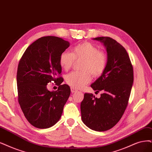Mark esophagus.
Here are the masks:
<instances>
[{"instance_id": "esophagus-1", "label": "esophagus", "mask_w": 152, "mask_h": 152, "mask_svg": "<svg viewBox=\"0 0 152 152\" xmlns=\"http://www.w3.org/2000/svg\"><path fill=\"white\" fill-rule=\"evenodd\" d=\"M71 92L72 93H75V92H77V90L76 89H74V88H71Z\"/></svg>"}]
</instances>
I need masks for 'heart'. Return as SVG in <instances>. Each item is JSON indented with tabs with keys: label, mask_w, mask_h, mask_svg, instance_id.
I'll list each match as a JSON object with an SVG mask.
<instances>
[{
	"label": "heart",
	"mask_w": 152,
	"mask_h": 152,
	"mask_svg": "<svg viewBox=\"0 0 152 152\" xmlns=\"http://www.w3.org/2000/svg\"><path fill=\"white\" fill-rule=\"evenodd\" d=\"M75 60H83L80 64L82 70L69 73L66 76V81L72 88L81 89L91 81V74L94 77L103 75L107 67L108 56L94 44L85 42L73 48L72 53H62L59 64L65 71H68L75 64Z\"/></svg>",
	"instance_id": "b5f03b06"
}]
</instances>
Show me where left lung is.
<instances>
[{"label":"left lung","mask_w":152,"mask_h":152,"mask_svg":"<svg viewBox=\"0 0 152 152\" xmlns=\"http://www.w3.org/2000/svg\"><path fill=\"white\" fill-rule=\"evenodd\" d=\"M106 48L108 60L103 75L91 84L97 98L85 93L81 103L82 121L91 130L104 132L120 121L126 108L133 83V68L126 49L110 37H99Z\"/></svg>","instance_id":"8db88e82"}]
</instances>
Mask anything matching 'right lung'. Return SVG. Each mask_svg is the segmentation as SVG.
I'll return each mask as SVG.
<instances>
[{
  "instance_id": "right-lung-1",
  "label": "right lung",
  "mask_w": 152,
  "mask_h": 152,
  "mask_svg": "<svg viewBox=\"0 0 152 152\" xmlns=\"http://www.w3.org/2000/svg\"><path fill=\"white\" fill-rule=\"evenodd\" d=\"M69 42L56 36L38 39L27 48L20 58L17 72L18 102L31 124L37 128L54 125L61 116L71 89L61 85V54ZM54 81L58 90L49 92L47 83Z\"/></svg>"
}]
</instances>
